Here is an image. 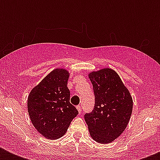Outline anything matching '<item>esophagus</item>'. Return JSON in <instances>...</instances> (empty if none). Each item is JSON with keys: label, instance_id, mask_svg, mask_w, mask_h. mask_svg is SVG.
<instances>
[{"label": "esophagus", "instance_id": "obj_1", "mask_svg": "<svg viewBox=\"0 0 160 160\" xmlns=\"http://www.w3.org/2000/svg\"><path fill=\"white\" fill-rule=\"evenodd\" d=\"M76 109H77V110L80 114V113H81V106H80V105H77V106H76Z\"/></svg>", "mask_w": 160, "mask_h": 160}]
</instances>
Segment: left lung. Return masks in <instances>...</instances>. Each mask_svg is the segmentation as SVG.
<instances>
[{
    "label": "left lung",
    "mask_w": 160,
    "mask_h": 160,
    "mask_svg": "<svg viewBox=\"0 0 160 160\" xmlns=\"http://www.w3.org/2000/svg\"><path fill=\"white\" fill-rule=\"evenodd\" d=\"M93 85L95 108L85 114L90 136L100 144H109L126 129L133 109V99L119 75L110 68L88 74Z\"/></svg>",
    "instance_id": "8db88e82"
}]
</instances>
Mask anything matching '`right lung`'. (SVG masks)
I'll return each instance as SVG.
<instances>
[{
  "mask_svg": "<svg viewBox=\"0 0 160 160\" xmlns=\"http://www.w3.org/2000/svg\"><path fill=\"white\" fill-rule=\"evenodd\" d=\"M70 73L64 68L50 72L31 90L27 109L36 130L48 139H56L66 133L78 110L70 103L67 82Z\"/></svg>",
  "mask_w": 160,
  "mask_h": 160,
  "instance_id": "add662e5",
  "label": "right lung"
}]
</instances>
